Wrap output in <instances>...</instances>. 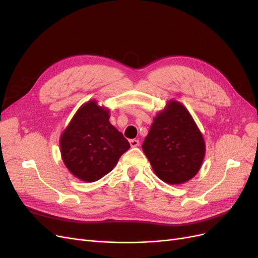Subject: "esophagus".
Segmentation results:
<instances>
[{"label": "esophagus", "mask_w": 258, "mask_h": 258, "mask_svg": "<svg viewBox=\"0 0 258 258\" xmlns=\"http://www.w3.org/2000/svg\"><path fill=\"white\" fill-rule=\"evenodd\" d=\"M130 145H131V147H138L140 145L139 140H136V139L130 140Z\"/></svg>", "instance_id": "obj_1"}]
</instances>
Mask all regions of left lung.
Segmentation results:
<instances>
[{
  "instance_id": "left-lung-1",
  "label": "left lung",
  "mask_w": 258,
  "mask_h": 258,
  "mask_svg": "<svg viewBox=\"0 0 258 258\" xmlns=\"http://www.w3.org/2000/svg\"><path fill=\"white\" fill-rule=\"evenodd\" d=\"M142 150L161 181L181 185L199 172L206 142L188 110L171 99L156 113Z\"/></svg>"
}]
</instances>
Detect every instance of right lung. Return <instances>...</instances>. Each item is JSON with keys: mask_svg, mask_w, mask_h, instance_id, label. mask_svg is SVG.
Wrapping results in <instances>:
<instances>
[{"mask_svg": "<svg viewBox=\"0 0 258 258\" xmlns=\"http://www.w3.org/2000/svg\"><path fill=\"white\" fill-rule=\"evenodd\" d=\"M110 108L89 100L81 105L60 136L61 158L81 181L92 183L114 169L130 148L110 122Z\"/></svg>", "mask_w": 258, "mask_h": 258, "instance_id": "obj_1", "label": "right lung"}]
</instances>
